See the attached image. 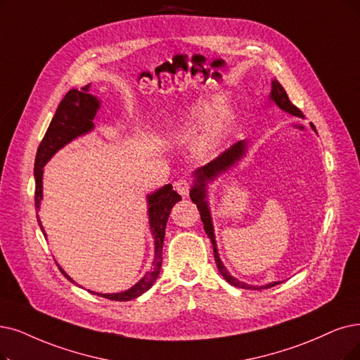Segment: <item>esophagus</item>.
Wrapping results in <instances>:
<instances>
[{
  "label": "esophagus",
  "mask_w": 360,
  "mask_h": 360,
  "mask_svg": "<svg viewBox=\"0 0 360 360\" xmlns=\"http://www.w3.org/2000/svg\"><path fill=\"white\" fill-rule=\"evenodd\" d=\"M174 188H176V191L183 198H186V196H189V192H191V181L189 180H184V179H180L179 181H176Z\"/></svg>",
  "instance_id": "34e87169"
}]
</instances>
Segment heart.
<instances>
[{
    "mask_svg": "<svg viewBox=\"0 0 360 360\" xmlns=\"http://www.w3.org/2000/svg\"><path fill=\"white\" fill-rule=\"evenodd\" d=\"M224 127V103L220 97L215 96L192 100L165 122L167 131L172 134H184L202 128L192 145L193 155L200 160L208 158L217 148L223 137Z\"/></svg>",
    "mask_w": 360,
    "mask_h": 360,
    "instance_id": "obj_1",
    "label": "heart"
}]
</instances>
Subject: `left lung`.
I'll use <instances>...</instances> for the list:
<instances>
[{
    "label": "left lung",
    "mask_w": 360,
    "mask_h": 360,
    "mask_svg": "<svg viewBox=\"0 0 360 360\" xmlns=\"http://www.w3.org/2000/svg\"><path fill=\"white\" fill-rule=\"evenodd\" d=\"M270 100L273 103H276L282 110L288 112L294 117H300V118H304L303 117V112H301L297 106H294L291 103V100L286 94V91L283 90L282 85L279 84V81H271V91H270ZM313 127V124H311ZM314 130V127H313ZM316 131V130H314ZM248 149V143L245 140H240L238 143H235L233 146H230L226 152H223L220 156L215 158L211 162H208L207 165L198 168L193 172V186L191 189V199L192 202L196 204L198 211L200 214V220L204 223V230L207 236L210 238L211 243H212V250H214V258H215V264L219 267V271L221 273V276L233 286H238V288H243V290H266V288H271V286L279 285L281 282H271L263 286H258V285H248V283H243L240 281H238L236 278H233L230 273L227 271V269L223 266L221 260H220V255H219V250H217V242H215V235H214V226H212V219H211V212H210V205H208V200H207V184L214 181L217 179L223 172H226L229 168H232L238 161H240L243 156H245Z\"/></svg>",
    "instance_id": "8db88e82"
}]
</instances>
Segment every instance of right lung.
I'll list each match as a JSON object with an SVG mask.
<instances>
[{"label":"right lung","instance_id":"obj_1","mask_svg":"<svg viewBox=\"0 0 360 360\" xmlns=\"http://www.w3.org/2000/svg\"><path fill=\"white\" fill-rule=\"evenodd\" d=\"M90 84L85 85L81 90H69L68 94L63 97L59 108H57L54 117L50 122L49 130L39 143L37 156H35V168H34V176H35V208L39 210V204L42 199V172H44V165L51 160V156L66 146L74 139L90 133L94 124L93 120L96 113L100 108V102L97 97L90 94ZM181 200V196L172 191L171 184L162 186L161 189L155 191L153 193L148 195V215H149V226L150 232L153 235V243H155V257L152 269L146 271V275L143 276L134 286L130 290L122 291V292H115V294H100L97 295L113 300V301H130L137 297H140L143 292H146L150 286L155 283L156 278L160 276V270L162 266V245H164V236H165V226L169 217V212ZM38 224L42 230V233L46 235V230L41 224V220L38 217ZM59 266V264H57ZM63 276L75 283L68 276V273L59 266ZM93 292V291H90Z\"/></svg>","mask_w":360,"mask_h":360}]
</instances>
